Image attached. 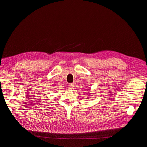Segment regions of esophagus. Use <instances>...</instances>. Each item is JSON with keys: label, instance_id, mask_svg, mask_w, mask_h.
I'll return each mask as SVG.
<instances>
[{"label": "esophagus", "instance_id": "1", "mask_svg": "<svg viewBox=\"0 0 147 147\" xmlns=\"http://www.w3.org/2000/svg\"><path fill=\"white\" fill-rule=\"evenodd\" d=\"M74 87V83H69L68 84V88L70 90H72V89Z\"/></svg>", "mask_w": 147, "mask_h": 147}]
</instances>
